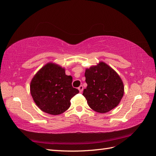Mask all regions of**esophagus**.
<instances>
[{
	"instance_id": "obj_1",
	"label": "esophagus",
	"mask_w": 156,
	"mask_h": 156,
	"mask_svg": "<svg viewBox=\"0 0 156 156\" xmlns=\"http://www.w3.org/2000/svg\"><path fill=\"white\" fill-rule=\"evenodd\" d=\"M78 89H79V92H82L83 91V85H80L79 86V87H78Z\"/></svg>"
}]
</instances>
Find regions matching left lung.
<instances>
[{
    "label": "left lung",
    "instance_id": "left-lung-1",
    "mask_svg": "<svg viewBox=\"0 0 156 156\" xmlns=\"http://www.w3.org/2000/svg\"><path fill=\"white\" fill-rule=\"evenodd\" d=\"M87 88L83 95L95 112L105 113L118 105L124 93L119 75L104 62L87 69L85 73Z\"/></svg>",
    "mask_w": 156,
    "mask_h": 156
}]
</instances>
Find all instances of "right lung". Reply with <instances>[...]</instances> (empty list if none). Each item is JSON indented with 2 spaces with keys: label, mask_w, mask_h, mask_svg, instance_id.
<instances>
[{
  "label": "right lung",
  "mask_w": 156,
  "mask_h": 156,
  "mask_svg": "<svg viewBox=\"0 0 156 156\" xmlns=\"http://www.w3.org/2000/svg\"><path fill=\"white\" fill-rule=\"evenodd\" d=\"M73 78L65 74V69L49 63L34 76L30 82V94L43 112L59 115L67 110L70 100L79 92L72 86Z\"/></svg>",
  "instance_id": "obj_1"
}]
</instances>
